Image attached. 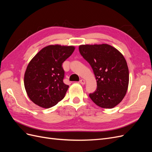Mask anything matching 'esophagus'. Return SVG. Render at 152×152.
Wrapping results in <instances>:
<instances>
[{"label":"esophagus","instance_id":"esophagus-1","mask_svg":"<svg viewBox=\"0 0 152 152\" xmlns=\"http://www.w3.org/2000/svg\"><path fill=\"white\" fill-rule=\"evenodd\" d=\"M79 82H80V84H82V85H84V84H85V83H86V81H85L84 79H80V81H79Z\"/></svg>","mask_w":152,"mask_h":152}]
</instances>
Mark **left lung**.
I'll return each instance as SVG.
<instances>
[{"label": "left lung", "instance_id": "1", "mask_svg": "<svg viewBox=\"0 0 152 152\" xmlns=\"http://www.w3.org/2000/svg\"><path fill=\"white\" fill-rule=\"evenodd\" d=\"M79 52L93 68L97 88L89 94L92 101L103 108H112L125 96L129 69L123 55L108 44L81 45Z\"/></svg>", "mask_w": 152, "mask_h": 152}]
</instances>
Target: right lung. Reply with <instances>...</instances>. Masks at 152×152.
<instances>
[{
  "mask_svg": "<svg viewBox=\"0 0 152 152\" xmlns=\"http://www.w3.org/2000/svg\"><path fill=\"white\" fill-rule=\"evenodd\" d=\"M75 48L50 45L44 48L27 66L24 84L29 98L40 107L49 108L65 97L69 86L63 82V63Z\"/></svg>",
  "mask_w": 152,
  "mask_h": 152,
  "instance_id": "obj_1",
  "label": "right lung"
}]
</instances>
